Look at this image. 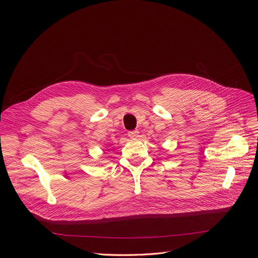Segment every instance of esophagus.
I'll use <instances>...</instances> for the list:
<instances>
[{"label": "esophagus", "mask_w": 258, "mask_h": 258, "mask_svg": "<svg viewBox=\"0 0 258 258\" xmlns=\"http://www.w3.org/2000/svg\"><path fill=\"white\" fill-rule=\"evenodd\" d=\"M128 137L129 138H138L139 137V131L138 130L128 131Z\"/></svg>", "instance_id": "34e87169"}]
</instances>
